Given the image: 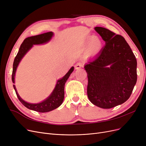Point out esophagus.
Returning a JSON list of instances; mask_svg holds the SVG:
<instances>
[{
    "mask_svg": "<svg viewBox=\"0 0 146 146\" xmlns=\"http://www.w3.org/2000/svg\"><path fill=\"white\" fill-rule=\"evenodd\" d=\"M83 66H84V65H83V64H82V62H78L76 63V65H75L74 67H75V68H76V69H79V68L82 67Z\"/></svg>",
    "mask_w": 146,
    "mask_h": 146,
    "instance_id": "34e87169",
    "label": "esophagus"
}]
</instances>
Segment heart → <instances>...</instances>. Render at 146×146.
<instances>
[{"mask_svg": "<svg viewBox=\"0 0 146 146\" xmlns=\"http://www.w3.org/2000/svg\"><path fill=\"white\" fill-rule=\"evenodd\" d=\"M88 42H90L87 49V54L89 55H94L98 53L102 47V43L98 38L94 37L88 40Z\"/></svg>", "mask_w": 146, "mask_h": 146, "instance_id": "b5f03b06", "label": "heart"}]
</instances>
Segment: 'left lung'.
<instances>
[{
    "mask_svg": "<svg viewBox=\"0 0 146 146\" xmlns=\"http://www.w3.org/2000/svg\"><path fill=\"white\" fill-rule=\"evenodd\" d=\"M95 30L106 42L98 56L84 67L87 94L100 108L110 109L130 97L137 79L135 56L121 35L101 27Z\"/></svg>",
    "mask_w": 146,
    "mask_h": 146,
    "instance_id": "1",
    "label": "left lung"
}]
</instances>
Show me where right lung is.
<instances>
[{
  "label": "right lung",
  "mask_w": 146,
  "mask_h": 146,
  "mask_svg": "<svg viewBox=\"0 0 146 146\" xmlns=\"http://www.w3.org/2000/svg\"><path fill=\"white\" fill-rule=\"evenodd\" d=\"M53 36V33L52 31L45 33L41 35L33 36L27 37L25 39L20 46L18 52L15 58L14 59V61L13 63V70H12V81L14 84V78L17 68L20 63L21 60L26 54L28 50L33 46V45H39V44H42L44 43H46L48 42L52 36ZM74 67H72L69 71L67 73V74L60 80H58L56 86L53 91L51 95L45 100L42 101V103L38 104H31L28 103L26 101H24L17 93V90L14 85H13L15 91L17 96L20 100V102L27 108L32 110L36 111L45 113L52 111L55 109L57 108L62 104L63 100L64 98V85L67 80L69 78L70 75L73 71Z\"/></svg>",
  "instance_id": "right-lung-1"
}]
</instances>
